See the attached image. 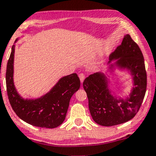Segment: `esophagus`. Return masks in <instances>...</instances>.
<instances>
[{"instance_id":"obj_1","label":"esophagus","mask_w":156,"mask_h":156,"mask_svg":"<svg viewBox=\"0 0 156 156\" xmlns=\"http://www.w3.org/2000/svg\"><path fill=\"white\" fill-rule=\"evenodd\" d=\"M79 78H80V82L83 83L85 79V74L83 73H80L79 74Z\"/></svg>"}]
</instances>
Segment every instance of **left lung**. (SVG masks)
<instances>
[{"instance_id":"left-lung-1","label":"left lung","mask_w":156,"mask_h":156,"mask_svg":"<svg viewBox=\"0 0 156 156\" xmlns=\"http://www.w3.org/2000/svg\"><path fill=\"white\" fill-rule=\"evenodd\" d=\"M118 58L116 64L127 68L133 76L134 88L129 98L118 100L111 94L103 73L90 75L83 83L88 98L90 115L95 123L103 126H113L131 120L138 113L145 97L147 74L144 58L138 44L130 35L124 36L121 44L110 56V61Z\"/></svg>"}]
</instances>
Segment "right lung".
<instances>
[{"label": "right lung", "instance_id": "add662e5", "mask_svg": "<svg viewBox=\"0 0 156 156\" xmlns=\"http://www.w3.org/2000/svg\"><path fill=\"white\" fill-rule=\"evenodd\" d=\"M14 47L6 68V89L12 108L20 119L36 127L54 128L63 123L72 95L80 88L76 73L62 78L44 96L36 100H24L18 95L13 83Z\"/></svg>", "mask_w": 156, "mask_h": 156}]
</instances>
